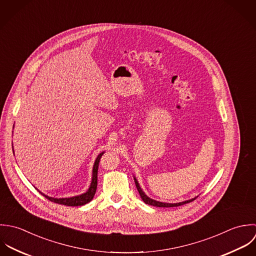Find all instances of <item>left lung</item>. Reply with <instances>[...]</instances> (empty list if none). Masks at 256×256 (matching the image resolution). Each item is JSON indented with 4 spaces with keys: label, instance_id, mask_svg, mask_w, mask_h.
Returning a JSON list of instances; mask_svg holds the SVG:
<instances>
[{
    "label": "left lung",
    "instance_id": "1",
    "mask_svg": "<svg viewBox=\"0 0 256 256\" xmlns=\"http://www.w3.org/2000/svg\"><path fill=\"white\" fill-rule=\"evenodd\" d=\"M134 182H136V189L142 199V201L146 203V204H150V206H159V208H170V206H181V204H187V203H190L192 201H194L196 198L192 199V200H188V201H185V202H181V203H177V204H168V203H161V202H157L155 200H152L150 198H148L142 190V188L140 187L138 185V182L136 181V179L134 178Z\"/></svg>",
    "mask_w": 256,
    "mask_h": 256
}]
</instances>
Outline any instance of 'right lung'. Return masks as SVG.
Segmentation results:
<instances>
[{
    "label": "right lung",
    "instance_id": "right-lung-1",
    "mask_svg": "<svg viewBox=\"0 0 256 256\" xmlns=\"http://www.w3.org/2000/svg\"><path fill=\"white\" fill-rule=\"evenodd\" d=\"M102 154H99L96 161H95V164H94V167H93V177H92V183H91V186L89 188V190L80 195V196H76V197H72V198H61V199H55V198H52V197H48V196H46L44 194H42V195H44L46 199H48L50 201H52L53 203H56V204H64V206H83V204H87L89 203L95 193H96V190H97V184H98V168H99V162H100V159L102 157Z\"/></svg>",
    "mask_w": 256,
    "mask_h": 256
}]
</instances>
